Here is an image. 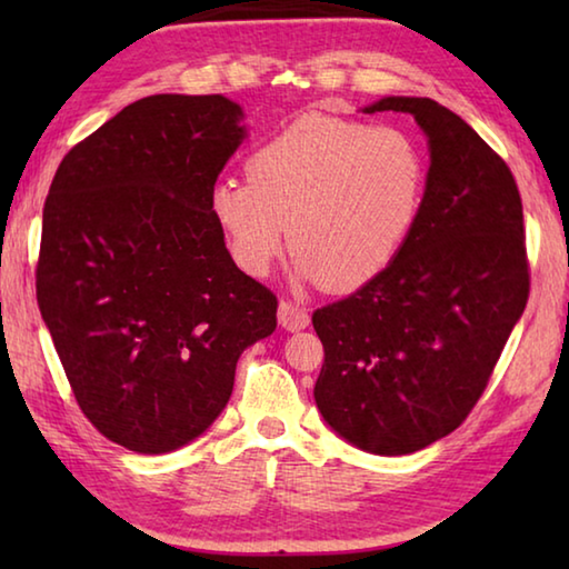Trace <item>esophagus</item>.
<instances>
[{"instance_id":"34e87169","label":"esophagus","mask_w":569,"mask_h":569,"mask_svg":"<svg viewBox=\"0 0 569 569\" xmlns=\"http://www.w3.org/2000/svg\"><path fill=\"white\" fill-rule=\"evenodd\" d=\"M308 321H311V316H308L303 306L291 303L283 298L281 306H278V323H281L286 331H301L306 329Z\"/></svg>"}]
</instances>
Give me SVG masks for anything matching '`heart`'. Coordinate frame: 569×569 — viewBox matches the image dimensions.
<instances>
[{"label":"heart","mask_w":569,"mask_h":569,"mask_svg":"<svg viewBox=\"0 0 569 569\" xmlns=\"http://www.w3.org/2000/svg\"><path fill=\"white\" fill-rule=\"evenodd\" d=\"M248 182L220 180L210 213L233 261L266 276L288 233L296 273L353 291L387 271L419 218L427 160L391 124L301 114L258 146Z\"/></svg>","instance_id":"b5f03b06"}]
</instances>
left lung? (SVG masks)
Here are the masks:
<instances>
[{
  "mask_svg": "<svg viewBox=\"0 0 569 569\" xmlns=\"http://www.w3.org/2000/svg\"><path fill=\"white\" fill-rule=\"evenodd\" d=\"M429 138L419 218L387 271L313 311L316 407L371 455L399 457L469 417L529 298L522 198L507 162L429 98H383Z\"/></svg>",
  "mask_w": 569,
  "mask_h": 569,
  "instance_id": "left-lung-1",
  "label": "left lung"
}]
</instances>
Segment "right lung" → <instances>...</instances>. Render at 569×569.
I'll return each instance as SVG.
<instances>
[{"label": "right lung", "mask_w": 569, "mask_h": 569, "mask_svg": "<svg viewBox=\"0 0 569 569\" xmlns=\"http://www.w3.org/2000/svg\"><path fill=\"white\" fill-rule=\"evenodd\" d=\"M223 94H150L67 152L34 286L84 417L140 455L216 421L278 298L230 258L210 190L243 140Z\"/></svg>", "instance_id": "obj_1"}]
</instances>
